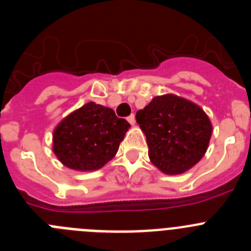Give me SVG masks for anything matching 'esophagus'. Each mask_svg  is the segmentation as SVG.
<instances>
[{
	"label": "esophagus",
	"instance_id": "1",
	"mask_svg": "<svg viewBox=\"0 0 251 251\" xmlns=\"http://www.w3.org/2000/svg\"><path fill=\"white\" fill-rule=\"evenodd\" d=\"M128 122H129L130 124H132V126H134V123H136V117H134V115H129V117H128Z\"/></svg>",
	"mask_w": 251,
	"mask_h": 251
}]
</instances>
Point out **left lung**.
I'll list each match as a JSON object with an SVG mask.
<instances>
[{"label": "left lung", "mask_w": 251, "mask_h": 251, "mask_svg": "<svg viewBox=\"0 0 251 251\" xmlns=\"http://www.w3.org/2000/svg\"><path fill=\"white\" fill-rule=\"evenodd\" d=\"M151 162L166 175H181L206 153L212 124L197 104L175 94L158 95L138 110Z\"/></svg>", "instance_id": "left-lung-1"}]
</instances>
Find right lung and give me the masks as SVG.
Wrapping results in <instances>:
<instances>
[{"instance_id": "right-lung-1", "label": "right lung", "mask_w": 251, "mask_h": 251, "mask_svg": "<svg viewBox=\"0 0 251 251\" xmlns=\"http://www.w3.org/2000/svg\"><path fill=\"white\" fill-rule=\"evenodd\" d=\"M129 127L113 109L89 101L55 127L52 151L68 168L81 172L99 170L117 154Z\"/></svg>"}]
</instances>
